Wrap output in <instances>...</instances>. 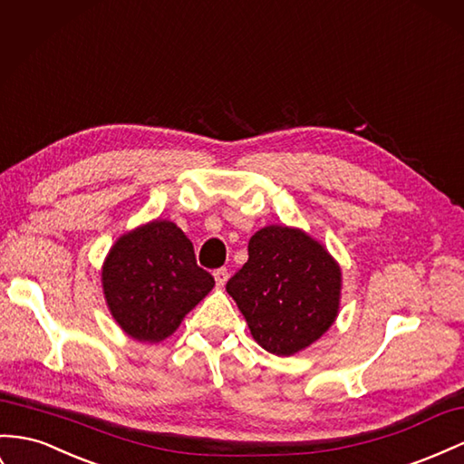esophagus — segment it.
<instances>
[{"label": "esophagus", "instance_id": "esophagus-1", "mask_svg": "<svg viewBox=\"0 0 464 464\" xmlns=\"http://www.w3.org/2000/svg\"><path fill=\"white\" fill-rule=\"evenodd\" d=\"M215 281H217V286H224L228 281V269L227 267H220L215 271Z\"/></svg>", "mask_w": 464, "mask_h": 464}]
</instances>
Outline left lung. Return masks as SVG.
<instances>
[{
	"instance_id": "left-lung-1",
	"label": "left lung",
	"mask_w": 464,
	"mask_h": 464,
	"mask_svg": "<svg viewBox=\"0 0 464 464\" xmlns=\"http://www.w3.org/2000/svg\"><path fill=\"white\" fill-rule=\"evenodd\" d=\"M247 261L227 283L254 340L289 357L330 330L340 312L342 269L306 232L271 224L247 244Z\"/></svg>"
}]
</instances>
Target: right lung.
<instances>
[{
  "label": "right lung",
  "mask_w": 464,
  "mask_h": 464,
  "mask_svg": "<svg viewBox=\"0 0 464 464\" xmlns=\"http://www.w3.org/2000/svg\"><path fill=\"white\" fill-rule=\"evenodd\" d=\"M107 306L122 332L158 343L212 291L189 237L171 220H152L122 234L102 269Z\"/></svg>",
  "instance_id": "add662e5"
}]
</instances>
